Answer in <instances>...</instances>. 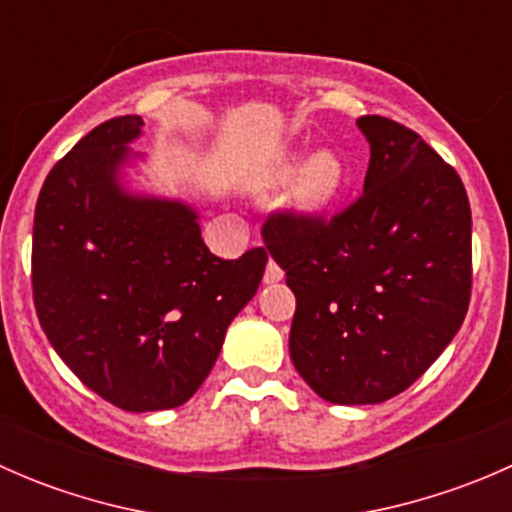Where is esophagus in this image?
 <instances>
[{"mask_svg":"<svg viewBox=\"0 0 512 512\" xmlns=\"http://www.w3.org/2000/svg\"><path fill=\"white\" fill-rule=\"evenodd\" d=\"M282 277H285V272H282V267L277 265L275 260L267 262V270H265V285H275V282H280Z\"/></svg>","mask_w":512,"mask_h":512,"instance_id":"1","label":"esophagus"}]
</instances>
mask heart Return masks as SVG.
I'll return each mask as SVG.
<instances>
[{
	"mask_svg": "<svg viewBox=\"0 0 512 512\" xmlns=\"http://www.w3.org/2000/svg\"><path fill=\"white\" fill-rule=\"evenodd\" d=\"M294 205L302 215H319L337 200L344 185V163L337 153L319 151L312 158L287 156L277 165L275 180L277 183H292Z\"/></svg>",
	"mask_w": 512,
	"mask_h": 512,
	"instance_id": "heart-1",
	"label": "heart"
}]
</instances>
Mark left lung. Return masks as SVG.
<instances>
[{"label": "left lung", "mask_w": 512, "mask_h": 512, "mask_svg": "<svg viewBox=\"0 0 512 512\" xmlns=\"http://www.w3.org/2000/svg\"><path fill=\"white\" fill-rule=\"evenodd\" d=\"M364 193L334 218L277 213L262 237L297 297L289 356L329 404H381L441 356L471 302V203L456 170L384 116Z\"/></svg>", "instance_id": "1"}]
</instances>
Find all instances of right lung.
Listing matches in <instances>:
<instances>
[{
	"label": "right lung",
	"mask_w": 512,
	"mask_h": 512,
	"mask_svg": "<svg viewBox=\"0 0 512 512\" xmlns=\"http://www.w3.org/2000/svg\"><path fill=\"white\" fill-rule=\"evenodd\" d=\"M141 128V116L111 118L51 168L32 240L46 339L91 391L136 414L200 389L267 265L262 247L220 260L190 205L123 188Z\"/></svg>",
	"instance_id": "right-lung-1"
}]
</instances>
